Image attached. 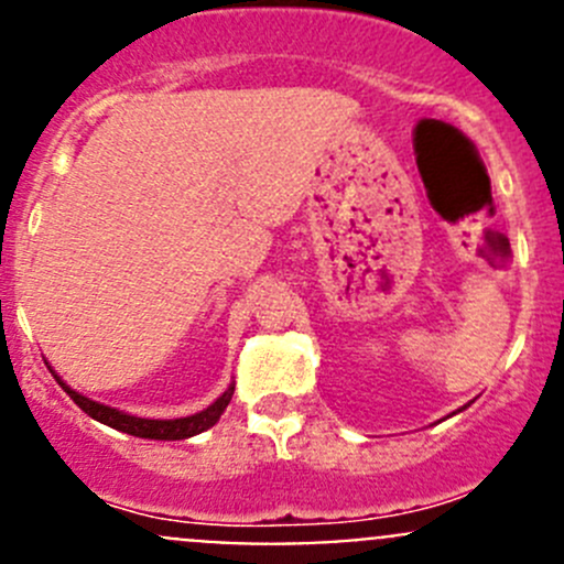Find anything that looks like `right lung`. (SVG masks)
Listing matches in <instances>:
<instances>
[{
    "label": "right lung",
    "instance_id": "1",
    "mask_svg": "<svg viewBox=\"0 0 564 564\" xmlns=\"http://www.w3.org/2000/svg\"><path fill=\"white\" fill-rule=\"evenodd\" d=\"M48 371L54 373V368L48 366ZM54 379L59 382V388L78 403V409H84V412L89 414V417L98 420V423H104V425H111V429L122 431V434L139 436V440L174 442V440H187V436L202 434V431L213 429V425L218 423L220 414H224L226 406H229L231 395H235V384H229V390H226L218 401L209 403L204 412L191 414V417H176V420H147V417H135V414H128V412H119V409L104 406V403H98V401H89L87 395H82V392L67 388V384L62 382L56 373H54Z\"/></svg>",
    "mask_w": 564,
    "mask_h": 564
}]
</instances>
